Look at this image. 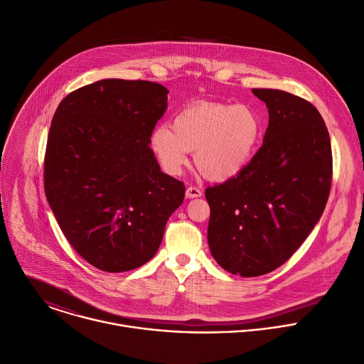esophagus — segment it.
Listing matches in <instances>:
<instances>
[{"instance_id":"34e87169","label":"esophagus","mask_w":364,"mask_h":364,"mask_svg":"<svg viewBox=\"0 0 364 364\" xmlns=\"http://www.w3.org/2000/svg\"><path fill=\"white\" fill-rule=\"evenodd\" d=\"M185 195H186V198H189V199H192V198H199V196H202V191H200L199 188H196V186H189V188H186Z\"/></svg>"}]
</instances>
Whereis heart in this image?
<instances>
[{
  "instance_id": "1",
  "label": "heart",
  "mask_w": 364,
  "mask_h": 364,
  "mask_svg": "<svg viewBox=\"0 0 364 364\" xmlns=\"http://www.w3.org/2000/svg\"><path fill=\"white\" fill-rule=\"evenodd\" d=\"M262 129V120L251 106L199 102L182 109L172 129L158 126L151 134V148L168 173L178 175L188 164V152H195L200 175L224 182L250 164Z\"/></svg>"
}]
</instances>
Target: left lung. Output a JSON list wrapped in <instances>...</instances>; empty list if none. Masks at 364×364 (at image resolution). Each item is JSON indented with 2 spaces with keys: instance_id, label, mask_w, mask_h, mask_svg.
I'll use <instances>...</instances> for the list:
<instances>
[{
  "instance_id": "8db88e82",
  "label": "left lung",
  "mask_w": 364,
  "mask_h": 364,
  "mask_svg": "<svg viewBox=\"0 0 364 364\" xmlns=\"http://www.w3.org/2000/svg\"><path fill=\"white\" fill-rule=\"evenodd\" d=\"M252 93L269 114L262 146L241 173L205 191L210 254L241 277L268 274L300 248L326 208L333 176L318 110L282 90Z\"/></svg>"
}]
</instances>
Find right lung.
Wrapping results in <instances>:
<instances>
[{"mask_svg":"<svg viewBox=\"0 0 364 364\" xmlns=\"http://www.w3.org/2000/svg\"><path fill=\"white\" fill-rule=\"evenodd\" d=\"M168 89L106 79L67 95L50 126L44 191L71 247L93 267L122 272L158 251L183 182L164 173L149 148Z\"/></svg>","mask_w":364,"mask_h":364,"instance_id":"1","label":"right lung"}]
</instances>
